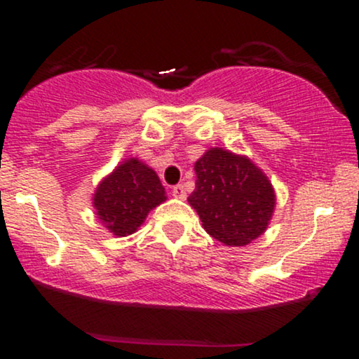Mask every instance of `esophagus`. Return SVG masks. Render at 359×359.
Segmentation results:
<instances>
[{
    "instance_id": "1",
    "label": "esophagus",
    "mask_w": 359,
    "mask_h": 359,
    "mask_svg": "<svg viewBox=\"0 0 359 359\" xmlns=\"http://www.w3.org/2000/svg\"><path fill=\"white\" fill-rule=\"evenodd\" d=\"M172 194H174V197H177V199H185V196H187V192H185V187L182 184L175 185V187L172 189Z\"/></svg>"
}]
</instances>
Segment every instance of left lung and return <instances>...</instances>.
<instances>
[{
  "instance_id": "obj_1",
  "label": "left lung",
  "mask_w": 359,
  "mask_h": 359,
  "mask_svg": "<svg viewBox=\"0 0 359 359\" xmlns=\"http://www.w3.org/2000/svg\"><path fill=\"white\" fill-rule=\"evenodd\" d=\"M196 189L189 204L217 241L245 246L266 229L275 194L265 174L246 156L211 148L196 162Z\"/></svg>"
}]
</instances>
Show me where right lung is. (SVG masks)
Here are the masks:
<instances>
[{
  "mask_svg": "<svg viewBox=\"0 0 359 359\" xmlns=\"http://www.w3.org/2000/svg\"><path fill=\"white\" fill-rule=\"evenodd\" d=\"M165 199L158 175L145 163L130 158L100 184L94 208L111 233L126 236L137 231L147 214Z\"/></svg>",
  "mask_w": 359,
  "mask_h": 359,
  "instance_id": "1",
  "label": "right lung"
}]
</instances>
